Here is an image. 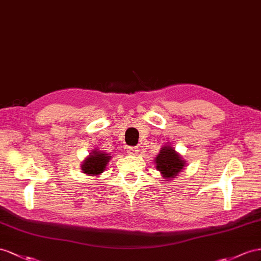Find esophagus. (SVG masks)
I'll return each instance as SVG.
<instances>
[{"instance_id": "obj_1", "label": "esophagus", "mask_w": 261, "mask_h": 261, "mask_svg": "<svg viewBox=\"0 0 261 261\" xmlns=\"http://www.w3.org/2000/svg\"><path fill=\"white\" fill-rule=\"evenodd\" d=\"M139 151H140L139 146H128V148H126V152H128L130 155L138 154Z\"/></svg>"}]
</instances>
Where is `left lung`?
<instances>
[{
  "label": "left lung",
  "mask_w": 261,
  "mask_h": 261,
  "mask_svg": "<svg viewBox=\"0 0 261 261\" xmlns=\"http://www.w3.org/2000/svg\"><path fill=\"white\" fill-rule=\"evenodd\" d=\"M156 169L161 172L164 178L172 179L184 169L185 161L173 149V146L164 145L155 158Z\"/></svg>",
  "instance_id": "1"
}]
</instances>
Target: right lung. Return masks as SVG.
Masks as SVG:
<instances>
[{"mask_svg":"<svg viewBox=\"0 0 261 261\" xmlns=\"http://www.w3.org/2000/svg\"><path fill=\"white\" fill-rule=\"evenodd\" d=\"M110 159V155L107 154V153L93 150L90 153V155L87 158L82 164L83 173L91 176L99 175L100 173H102L105 171Z\"/></svg>","mask_w":261,"mask_h":261,"instance_id":"right-lung-1","label":"right lung"}]
</instances>
